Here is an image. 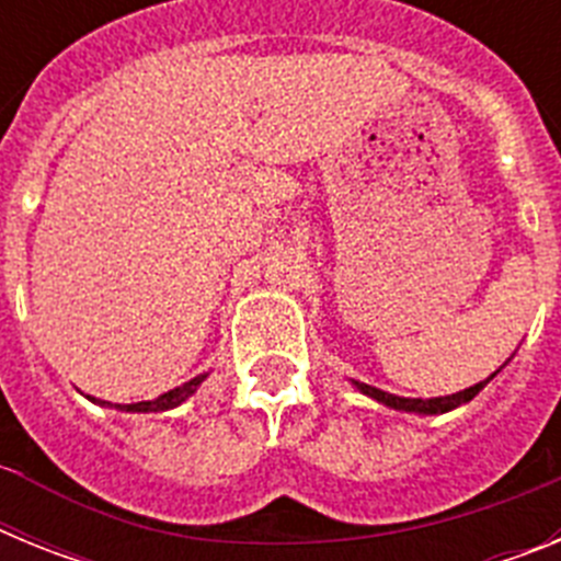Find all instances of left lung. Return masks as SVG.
I'll return each instance as SVG.
<instances>
[{
    "label": "left lung",
    "instance_id": "1",
    "mask_svg": "<svg viewBox=\"0 0 561 561\" xmlns=\"http://www.w3.org/2000/svg\"><path fill=\"white\" fill-rule=\"evenodd\" d=\"M492 376H489V379H492ZM489 379L480 381V385H474V388L460 390V393L438 396V399H404V396L385 393V390L370 388V385H362V381H354V385L362 390V393L370 396V399H376V401H381V404H388V408L408 410V413H427L430 415V413H447V410H455V408H460V404H466V401H472L474 396H478L480 390L489 385Z\"/></svg>",
    "mask_w": 561,
    "mask_h": 561
}]
</instances>
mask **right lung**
<instances>
[{"label":"right lung","mask_w":561,"mask_h":561,"mask_svg":"<svg viewBox=\"0 0 561 561\" xmlns=\"http://www.w3.org/2000/svg\"><path fill=\"white\" fill-rule=\"evenodd\" d=\"M205 379H207V374H202V376H196V379L185 381L182 388H173V390H168V393H162L160 399L137 401V404H117V408L126 410V413H162V410H173L176 404H182V401H185L193 390L199 388Z\"/></svg>","instance_id":"obj_1"}]
</instances>
